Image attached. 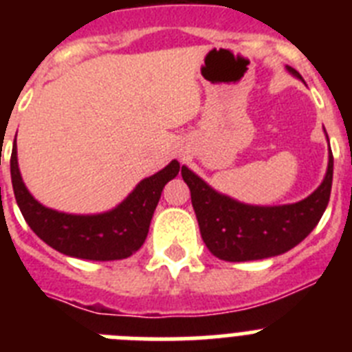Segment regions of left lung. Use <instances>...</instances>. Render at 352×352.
<instances>
[{
  "label": "left lung",
  "instance_id": "left-lung-1",
  "mask_svg": "<svg viewBox=\"0 0 352 352\" xmlns=\"http://www.w3.org/2000/svg\"><path fill=\"white\" fill-rule=\"evenodd\" d=\"M292 76L301 79L294 68ZM182 176L190 188L192 206L208 250L231 263L280 256L301 243L319 223L331 194L333 155L329 151L328 170L317 190L307 199L284 206H252L213 190L204 179L182 167Z\"/></svg>",
  "mask_w": 352,
  "mask_h": 352
}]
</instances>
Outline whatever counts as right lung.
Wrapping results in <instances>:
<instances>
[{
	"mask_svg": "<svg viewBox=\"0 0 352 352\" xmlns=\"http://www.w3.org/2000/svg\"><path fill=\"white\" fill-rule=\"evenodd\" d=\"M178 173L179 162L173 160L157 174L142 179L114 210L98 214H70L45 208L30 194L19 173L15 142L10 157L15 201L31 231L65 256L89 261L126 259L138 252L148 236L164 186Z\"/></svg>",
	"mask_w": 352,
	"mask_h": 352,
	"instance_id": "right-lung-1",
	"label": "right lung"
}]
</instances>
